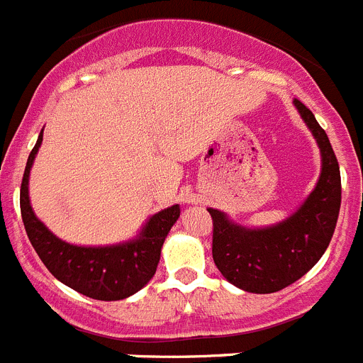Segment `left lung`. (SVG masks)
<instances>
[{
  "mask_svg": "<svg viewBox=\"0 0 363 363\" xmlns=\"http://www.w3.org/2000/svg\"><path fill=\"white\" fill-rule=\"evenodd\" d=\"M321 152V174L314 191L292 215L266 228H246L209 207L213 259L220 274L240 290L272 294L296 283L329 247L342 203L340 165L314 113L294 99Z\"/></svg>",
  "mask_w": 363,
  "mask_h": 363,
  "instance_id": "1",
  "label": "left lung"
}]
</instances>
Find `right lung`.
Returning a JSON list of instances; mask_svg holds the SVG:
<instances>
[{
  "label": "right lung",
  "instance_id": "right-lung-1",
  "mask_svg": "<svg viewBox=\"0 0 363 363\" xmlns=\"http://www.w3.org/2000/svg\"><path fill=\"white\" fill-rule=\"evenodd\" d=\"M43 130L30 150L21 179L20 207L27 237L55 277L82 296L99 301H119L134 296L154 277L170 228L179 218V206L152 215L138 237L111 246H77L51 233L34 215L29 200V174L42 145Z\"/></svg>",
  "mask_w": 363,
  "mask_h": 363
}]
</instances>
